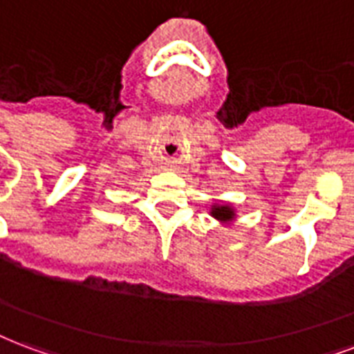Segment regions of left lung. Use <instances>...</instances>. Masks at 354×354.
<instances>
[{"mask_svg": "<svg viewBox=\"0 0 354 354\" xmlns=\"http://www.w3.org/2000/svg\"><path fill=\"white\" fill-rule=\"evenodd\" d=\"M211 216L216 218L218 222H222L224 225H227L235 220V209L227 205V203H214L211 207Z\"/></svg>", "mask_w": 354, "mask_h": 354, "instance_id": "obj_1", "label": "left lung"}]
</instances>
